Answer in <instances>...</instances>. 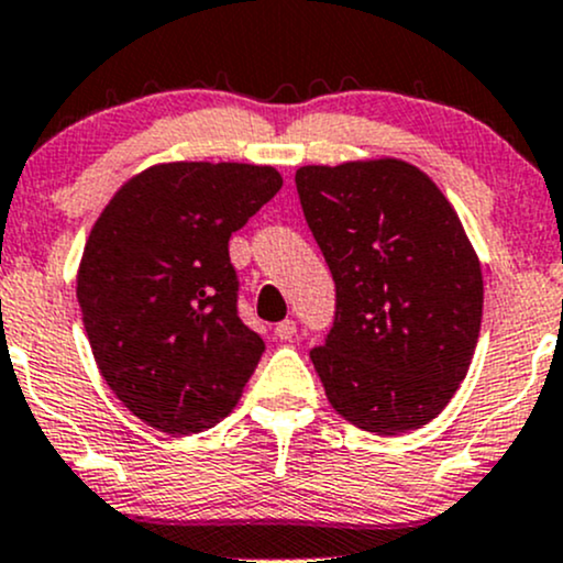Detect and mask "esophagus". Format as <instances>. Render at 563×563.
Instances as JSON below:
<instances>
[{"label": "esophagus", "instance_id": "obj_1", "mask_svg": "<svg viewBox=\"0 0 563 563\" xmlns=\"http://www.w3.org/2000/svg\"><path fill=\"white\" fill-rule=\"evenodd\" d=\"M274 335L279 338V341H292V338L298 335V324H295L292 319H284V322L274 328Z\"/></svg>", "mask_w": 563, "mask_h": 563}]
</instances>
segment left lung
Instances as JSON below:
<instances>
[{"mask_svg": "<svg viewBox=\"0 0 563 563\" xmlns=\"http://www.w3.org/2000/svg\"><path fill=\"white\" fill-rule=\"evenodd\" d=\"M295 185L335 279V322L311 349L324 395L365 432L424 427L481 335V260L456 209L400 158L300 166Z\"/></svg>", "mask_w": 563, "mask_h": 563, "instance_id": "left-lung-1", "label": "left lung"}]
</instances>
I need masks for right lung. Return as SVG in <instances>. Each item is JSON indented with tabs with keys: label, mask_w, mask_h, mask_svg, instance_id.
I'll return each instance as SVG.
<instances>
[{
	"label": "right lung",
	"mask_w": 563,
	"mask_h": 563,
	"mask_svg": "<svg viewBox=\"0 0 563 563\" xmlns=\"http://www.w3.org/2000/svg\"><path fill=\"white\" fill-rule=\"evenodd\" d=\"M279 190L274 166L155 163L90 228L82 324L107 386L144 424L196 434L239 402L265 343L235 311L228 241Z\"/></svg>",
	"instance_id": "right-lung-1"
}]
</instances>
